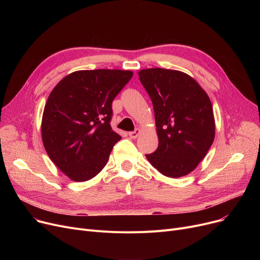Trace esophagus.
Returning a JSON list of instances; mask_svg holds the SVG:
<instances>
[{"instance_id": "34e87169", "label": "esophagus", "mask_w": 260, "mask_h": 260, "mask_svg": "<svg viewBox=\"0 0 260 260\" xmlns=\"http://www.w3.org/2000/svg\"><path fill=\"white\" fill-rule=\"evenodd\" d=\"M140 134H141V131H140L139 128H137V129H135L134 132H129V133H128V136H129V137H131L132 139H136Z\"/></svg>"}]
</instances>
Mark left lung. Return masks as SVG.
<instances>
[{"label":"left lung","mask_w":260,"mask_h":260,"mask_svg":"<svg viewBox=\"0 0 260 260\" xmlns=\"http://www.w3.org/2000/svg\"><path fill=\"white\" fill-rule=\"evenodd\" d=\"M138 75L154 106L159 139L156 151L145 156L162 175L185 176L196 169L215 138L209 95L179 71L148 68Z\"/></svg>","instance_id":"left-lung-1"}]
</instances>
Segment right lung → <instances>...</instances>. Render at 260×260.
<instances>
[{
    "mask_svg": "<svg viewBox=\"0 0 260 260\" xmlns=\"http://www.w3.org/2000/svg\"><path fill=\"white\" fill-rule=\"evenodd\" d=\"M131 71H78L63 78L47 99L42 141L52 160L74 181H87L105 167L121 139L111 126L112 103Z\"/></svg>",
    "mask_w": 260,
    "mask_h": 260,
    "instance_id": "obj_1",
    "label": "right lung"
}]
</instances>
